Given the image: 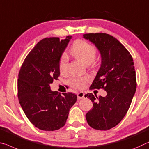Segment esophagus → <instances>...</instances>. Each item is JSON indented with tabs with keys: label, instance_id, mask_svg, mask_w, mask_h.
<instances>
[{
	"label": "esophagus",
	"instance_id": "34e87169",
	"mask_svg": "<svg viewBox=\"0 0 149 149\" xmlns=\"http://www.w3.org/2000/svg\"><path fill=\"white\" fill-rule=\"evenodd\" d=\"M77 98L79 99H82L84 98V93L83 92H80L77 93Z\"/></svg>",
	"mask_w": 149,
	"mask_h": 149
}]
</instances>
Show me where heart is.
Listing matches in <instances>:
<instances>
[{
	"mask_svg": "<svg viewBox=\"0 0 149 149\" xmlns=\"http://www.w3.org/2000/svg\"><path fill=\"white\" fill-rule=\"evenodd\" d=\"M70 53L75 58L83 62L86 65H88L95 60L97 55V49L95 46L86 41L79 39L72 44L70 49ZM67 65L68 57L65 54H63L59 61V69L61 72H65L67 70ZM88 81V78L86 77H72L70 79V82L71 85L75 88H82L85 86Z\"/></svg>",
	"mask_w": 149,
	"mask_h": 149,
	"instance_id": "b5f03b06",
	"label": "heart"
}]
</instances>
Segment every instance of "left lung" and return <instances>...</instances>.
<instances>
[{
    "instance_id": "1",
    "label": "left lung",
    "mask_w": 149,
    "mask_h": 149,
    "mask_svg": "<svg viewBox=\"0 0 149 149\" xmlns=\"http://www.w3.org/2000/svg\"><path fill=\"white\" fill-rule=\"evenodd\" d=\"M83 37L95 44L101 54V65L90 89L102 88L107 93L104 97L92 93L84 95L93 104L86 119L93 129L107 130L123 120L135 93L133 59L124 46L108 34L88 33Z\"/></svg>"
}]
</instances>
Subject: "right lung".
<instances>
[{"label": "right lung", "instance_id": "1", "mask_svg": "<svg viewBox=\"0 0 149 149\" xmlns=\"http://www.w3.org/2000/svg\"><path fill=\"white\" fill-rule=\"evenodd\" d=\"M72 36L45 38L25 58L18 79V98L26 117L38 129L56 130L65 125L77 101L71 93L52 91L50 84L60 76L59 61Z\"/></svg>", "mask_w": 149, "mask_h": 149}]
</instances>
